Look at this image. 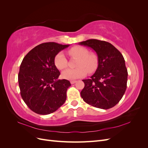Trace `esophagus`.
Wrapping results in <instances>:
<instances>
[{
	"instance_id": "1",
	"label": "esophagus",
	"mask_w": 148,
	"mask_h": 148,
	"mask_svg": "<svg viewBox=\"0 0 148 148\" xmlns=\"http://www.w3.org/2000/svg\"><path fill=\"white\" fill-rule=\"evenodd\" d=\"M75 83H77V81H76V80H71V81H70L71 84H75Z\"/></svg>"
}]
</instances>
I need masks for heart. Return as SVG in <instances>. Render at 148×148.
Instances as JSON below:
<instances>
[{"instance_id": "1", "label": "heart", "mask_w": 148, "mask_h": 148, "mask_svg": "<svg viewBox=\"0 0 148 148\" xmlns=\"http://www.w3.org/2000/svg\"><path fill=\"white\" fill-rule=\"evenodd\" d=\"M71 57L77 59L74 69H66L62 73V77L69 80H74L84 77L87 73L95 72L98 66V57L94 52H89L86 47L76 46L68 51ZM54 64L57 68L64 70L68 66L67 60L64 53L60 52L54 58Z\"/></svg>"}]
</instances>
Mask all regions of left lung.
<instances>
[{
  "instance_id": "left-lung-1",
  "label": "left lung",
  "mask_w": 148,
  "mask_h": 148,
  "mask_svg": "<svg viewBox=\"0 0 148 148\" xmlns=\"http://www.w3.org/2000/svg\"><path fill=\"white\" fill-rule=\"evenodd\" d=\"M80 45L92 48L98 57L97 69L90 79H83V101L97 108L108 109L122 99L127 89L128 71L122 53L112 44L88 39Z\"/></svg>"
}]
</instances>
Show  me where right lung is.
<instances>
[{"instance_id":"1","label":"right lung","mask_w":148,"mask_h":148,"mask_svg":"<svg viewBox=\"0 0 148 148\" xmlns=\"http://www.w3.org/2000/svg\"><path fill=\"white\" fill-rule=\"evenodd\" d=\"M69 46L53 42L42 43L31 49L22 60L18 73L20 94L34 112L53 113L65 102L71 84L69 80L57 79L60 73L54 58Z\"/></svg>"}]
</instances>
